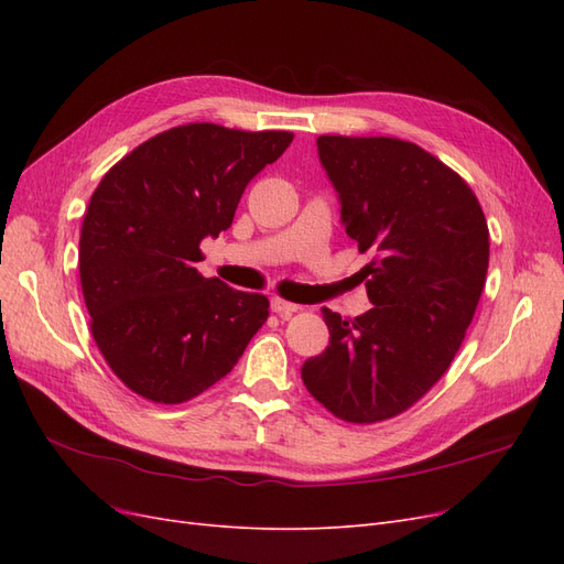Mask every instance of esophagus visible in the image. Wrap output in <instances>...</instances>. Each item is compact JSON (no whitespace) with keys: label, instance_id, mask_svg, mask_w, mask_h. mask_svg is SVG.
Listing matches in <instances>:
<instances>
[{"label":"esophagus","instance_id":"obj_1","mask_svg":"<svg viewBox=\"0 0 564 564\" xmlns=\"http://www.w3.org/2000/svg\"><path fill=\"white\" fill-rule=\"evenodd\" d=\"M270 308H272V313H278L280 317H292L299 311V305L296 303H289L284 299H272L270 301Z\"/></svg>","mask_w":564,"mask_h":564}]
</instances>
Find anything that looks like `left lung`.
I'll return each mask as SVG.
<instances>
[{"mask_svg":"<svg viewBox=\"0 0 564 564\" xmlns=\"http://www.w3.org/2000/svg\"><path fill=\"white\" fill-rule=\"evenodd\" d=\"M317 155L348 237L373 259L357 278L371 308H322L329 346L308 357L311 395L348 423L406 412L458 352L489 265V230L468 183L423 148L371 135H319Z\"/></svg>","mask_w":564,"mask_h":564,"instance_id":"obj_1","label":"left lung"}]
</instances>
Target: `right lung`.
Wrapping results in <instances>:
<instances>
[{
	"mask_svg": "<svg viewBox=\"0 0 564 564\" xmlns=\"http://www.w3.org/2000/svg\"><path fill=\"white\" fill-rule=\"evenodd\" d=\"M292 141L289 131L183 124L98 183L79 237L82 294L98 350L141 398H197L263 327L268 299L202 278L199 245L230 228L249 181Z\"/></svg>",
	"mask_w": 564,
	"mask_h": 564,
	"instance_id": "add662e5",
	"label": "right lung"
}]
</instances>
